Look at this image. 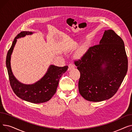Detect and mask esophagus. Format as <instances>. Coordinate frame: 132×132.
<instances>
[{"label": "esophagus", "instance_id": "34e87169", "mask_svg": "<svg viewBox=\"0 0 132 132\" xmlns=\"http://www.w3.org/2000/svg\"><path fill=\"white\" fill-rule=\"evenodd\" d=\"M74 67H74V66L73 64H69V65H68V71H70V70H72V69H73Z\"/></svg>", "mask_w": 132, "mask_h": 132}]
</instances>
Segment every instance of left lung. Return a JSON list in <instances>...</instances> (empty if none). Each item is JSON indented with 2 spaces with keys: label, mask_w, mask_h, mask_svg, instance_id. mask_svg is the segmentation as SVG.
Returning a JSON list of instances; mask_svg holds the SVG:
<instances>
[{
  "label": "left lung",
  "mask_w": 132,
  "mask_h": 132,
  "mask_svg": "<svg viewBox=\"0 0 132 132\" xmlns=\"http://www.w3.org/2000/svg\"><path fill=\"white\" fill-rule=\"evenodd\" d=\"M80 73L79 91L85 100L101 102L116 93L128 70L123 41L112 30H105L100 44L90 47L74 61Z\"/></svg>",
  "instance_id": "obj_1"
}]
</instances>
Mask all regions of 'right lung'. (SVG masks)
I'll return each instance as SVG.
<instances>
[{
	"instance_id": "1",
	"label": "right lung",
	"mask_w": 132,
	"mask_h": 132,
	"mask_svg": "<svg viewBox=\"0 0 132 132\" xmlns=\"http://www.w3.org/2000/svg\"><path fill=\"white\" fill-rule=\"evenodd\" d=\"M34 32L23 31L14 39L12 46L7 52L6 64L7 70L10 85L14 93L19 98L30 103L38 104L49 101L56 92L59 79L67 70L68 66L58 67L53 65L48 67L45 74L39 80L33 84H24L18 81L13 75L11 66V55L17 39L32 35Z\"/></svg>"
}]
</instances>
